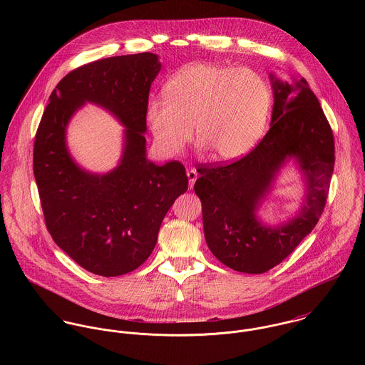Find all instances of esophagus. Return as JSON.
Instances as JSON below:
<instances>
[{
  "mask_svg": "<svg viewBox=\"0 0 365 365\" xmlns=\"http://www.w3.org/2000/svg\"><path fill=\"white\" fill-rule=\"evenodd\" d=\"M187 177H188V181H190V188H192L195 181H197V178H198V173L194 168L187 170Z\"/></svg>",
  "mask_w": 365,
  "mask_h": 365,
  "instance_id": "1",
  "label": "esophagus"
}]
</instances>
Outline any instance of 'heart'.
I'll return each mask as SVG.
<instances>
[{"mask_svg": "<svg viewBox=\"0 0 365 365\" xmlns=\"http://www.w3.org/2000/svg\"><path fill=\"white\" fill-rule=\"evenodd\" d=\"M165 100H150L146 119L158 148L178 155L192 138L217 161L246 156L261 139L272 96L260 74L217 63H194L164 84Z\"/></svg>", "mask_w": 365, "mask_h": 365, "instance_id": "b5f03b06", "label": "heart"}]
</instances>
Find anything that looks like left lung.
Listing matches in <instances>:
<instances>
[{"label": "left lung", "instance_id": "1", "mask_svg": "<svg viewBox=\"0 0 365 365\" xmlns=\"http://www.w3.org/2000/svg\"><path fill=\"white\" fill-rule=\"evenodd\" d=\"M274 91L271 128L245 157L198 165L194 190L202 202L204 233L213 256L232 269L262 274L287 259L316 226L327 201L334 167L331 128L304 77L284 83L269 74ZM295 156L307 175L302 212L277 228L261 225L255 209L277 170Z\"/></svg>", "mask_w": 365, "mask_h": 365}]
</instances>
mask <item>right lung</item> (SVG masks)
Segmentation results:
<instances>
[{"mask_svg": "<svg viewBox=\"0 0 365 365\" xmlns=\"http://www.w3.org/2000/svg\"><path fill=\"white\" fill-rule=\"evenodd\" d=\"M161 64L145 52L101 58L60 80L34 146V174L54 243L84 269L116 277L142 265L160 225L188 190L184 165L146 158V106ZM94 102L127 126L120 165L100 176L80 169L65 146V128L83 103Z\"/></svg>", "mask_w": 365, "mask_h": 365, "instance_id": "obj_1", "label": "right lung"}]
</instances>
